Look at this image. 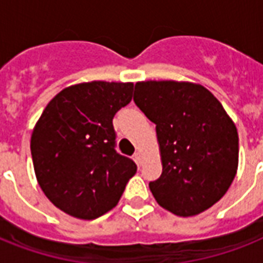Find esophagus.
I'll use <instances>...</instances> for the list:
<instances>
[{
  "label": "esophagus",
  "instance_id": "34e87169",
  "mask_svg": "<svg viewBox=\"0 0 263 263\" xmlns=\"http://www.w3.org/2000/svg\"><path fill=\"white\" fill-rule=\"evenodd\" d=\"M134 160H135V162L138 164V166H140V165L143 164V156H142V153L136 152L135 154H134Z\"/></svg>",
  "mask_w": 263,
  "mask_h": 263
}]
</instances>
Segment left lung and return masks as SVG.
Instances as JSON below:
<instances>
[{"mask_svg":"<svg viewBox=\"0 0 263 263\" xmlns=\"http://www.w3.org/2000/svg\"><path fill=\"white\" fill-rule=\"evenodd\" d=\"M134 101L156 124L162 173L148 187L180 217L208 210L231 187L239 162L235 124L214 95L188 82H139Z\"/></svg>","mask_w":263,"mask_h":263,"instance_id":"left-lung-1","label":"left lung"}]
</instances>
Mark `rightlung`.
<instances>
[{
	"mask_svg": "<svg viewBox=\"0 0 263 263\" xmlns=\"http://www.w3.org/2000/svg\"><path fill=\"white\" fill-rule=\"evenodd\" d=\"M134 83L90 82L64 88L31 136L35 175L45 195L69 216L94 220L119 203L136 173L116 152L113 117L131 102Z\"/></svg>",
	"mask_w": 263,
	"mask_h": 263,
	"instance_id": "1",
	"label": "right lung"
}]
</instances>
